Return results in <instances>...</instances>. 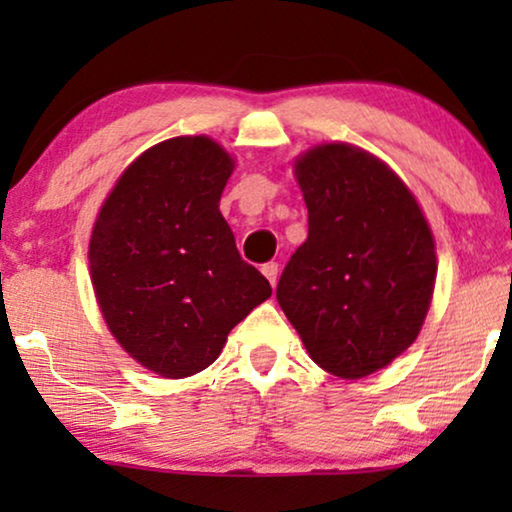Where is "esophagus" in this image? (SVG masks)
<instances>
[{"label":"esophagus","mask_w":512,"mask_h":512,"mask_svg":"<svg viewBox=\"0 0 512 512\" xmlns=\"http://www.w3.org/2000/svg\"><path fill=\"white\" fill-rule=\"evenodd\" d=\"M261 272H263L265 277H268V282H270L272 286L277 284V275H279V265H277V263H272V261L265 263L263 268H261Z\"/></svg>","instance_id":"esophagus-1"}]
</instances>
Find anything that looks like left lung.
Listing matches in <instances>:
<instances>
[{
  "label": "left lung",
  "instance_id": "1",
  "mask_svg": "<svg viewBox=\"0 0 512 512\" xmlns=\"http://www.w3.org/2000/svg\"><path fill=\"white\" fill-rule=\"evenodd\" d=\"M293 172L307 240L279 277L277 303L317 366L359 380L417 340L436 284V242L410 188L359 146H312Z\"/></svg>",
  "mask_w": 512,
  "mask_h": 512
}]
</instances>
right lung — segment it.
<instances>
[{
	"mask_svg": "<svg viewBox=\"0 0 512 512\" xmlns=\"http://www.w3.org/2000/svg\"><path fill=\"white\" fill-rule=\"evenodd\" d=\"M233 167L205 135L167 139L128 165L97 214V305L118 345L160 377L212 366L228 333L272 296L219 212Z\"/></svg>",
	"mask_w": 512,
	"mask_h": 512,
	"instance_id": "1",
	"label": "right lung"
}]
</instances>
